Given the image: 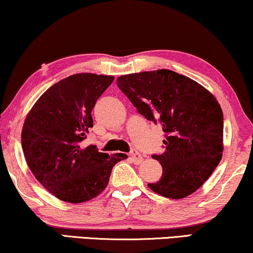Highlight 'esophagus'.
<instances>
[{
    "label": "esophagus",
    "mask_w": 253,
    "mask_h": 253,
    "mask_svg": "<svg viewBox=\"0 0 253 253\" xmlns=\"http://www.w3.org/2000/svg\"><path fill=\"white\" fill-rule=\"evenodd\" d=\"M130 159L135 165H139L143 163V157L138 153V151H136V150H131Z\"/></svg>",
    "instance_id": "obj_1"
}]
</instances>
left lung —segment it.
Segmentation results:
<instances>
[{
    "label": "left lung",
    "instance_id": "8db88e82",
    "mask_svg": "<svg viewBox=\"0 0 253 253\" xmlns=\"http://www.w3.org/2000/svg\"><path fill=\"white\" fill-rule=\"evenodd\" d=\"M117 86L139 114L160 123L166 134V151L152 156L163 166V177L148 186L175 200L194 193L223 156L224 116L216 97L193 79L168 69L124 75Z\"/></svg>",
    "mask_w": 253,
    "mask_h": 253
}]
</instances>
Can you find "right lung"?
<instances>
[{
	"mask_svg": "<svg viewBox=\"0 0 253 253\" xmlns=\"http://www.w3.org/2000/svg\"><path fill=\"white\" fill-rule=\"evenodd\" d=\"M114 76L75 74L45 90L26 117L21 145L35 178L59 200L82 203L108 186L125 153L109 156L81 142L93 127L92 109Z\"/></svg>",
	"mask_w": 253,
	"mask_h": 253,
	"instance_id": "obj_1",
	"label": "right lung"
}]
</instances>
